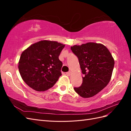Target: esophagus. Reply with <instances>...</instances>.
Listing matches in <instances>:
<instances>
[{"label":"esophagus","mask_w":131,"mask_h":131,"mask_svg":"<svg viewBox=\"0 0 131 131\" xmlns=\"http://www.w3.org/2000/svg\"><path fill=\"white\" fill-rule=\"evenodd\" d=\"M66 74H67V75H70V74H71V72H70V71H69L68 72H67Z\"/></svg>","instance_id":"obj_1"}]
</instances>
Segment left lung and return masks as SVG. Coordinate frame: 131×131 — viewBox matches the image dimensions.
<instances>
[{"label":"left lung","mask_w":131,"mask_h":131,"mask_svg":"<svg viewBox=\"0 0 131 131\" xmlns=\"http://www.w3.org/2000/svg\"><path fill=\"white\" fill-rule=\"evenodd\" d=\"M71 50L78 57L84 75L81 85L74 89L83 98L93 97L109 82L114 59L109 50L101 43L88 42L71 46Z\"/></svg>","instance_id":"8db88e82"}]
</instances>
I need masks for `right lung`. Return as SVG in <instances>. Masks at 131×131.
Returning a JSON list of instances; mask_svg holds the SVG:
<instances>
[{
    "instance_id": "1",
    "label": "right lung",
    "mask_w": 131,
    "mask_h": 131,
    "mask_svg": "<svg viewBox=\"0 0 131 131\" xmlns=\"http://www.w3.org/2000/svg\"><path fill=\"white\" fill-rule=\"evenodd\" d=\"M64 46L57 41L41 40L23 51L18 67L26 84L37 91L53 87L62 75L63 64L58 57Z\"/></svg>"
}]
</instances>
